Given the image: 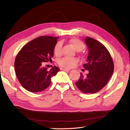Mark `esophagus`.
<instances>
[{
	"mask_svg": "<svg viewBox=\"0 0 130 130\" xmlns=\"http://www.w3.org/2000/svg\"><path fill=\"white\" fill-rule=\"evenodd\" d=\"M60 69L61 70H64V71H70L69 69H67V68H61Z\"/></svg>",
	"mask_w": 130,
	"mask_h": 130,
	"instance_id": "esophagus-1",
	"label": "esophagus"
}]
</instances>
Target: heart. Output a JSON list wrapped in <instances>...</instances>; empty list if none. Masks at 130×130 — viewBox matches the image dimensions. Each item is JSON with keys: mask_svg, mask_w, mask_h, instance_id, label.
<instances>
[{"mask_svg": "<svg viewBox=\"0 0 130 130\" xmlns=\"http://www.w3.org/2000/svg\"><path fill=\"white\" fill-rule=\"evenodd\" d=\"M69 43L74 49L78 52L81 51L85 48L84 43L78 38H73L69 41ZM62 53V44L61 42L57 43L54 48V53L57 57L61 56ZM78 62V60L76 58H69L63 57L58 61V64L63 68H72L75 67Z\"/></svg>", "mask_w": 130, "mask_h": 130, "instance_id": "heart-1", "label": "heart"}]
</instances>
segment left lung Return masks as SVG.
<instances>
[{
	"instance_id": "1",
	"label": "left lung",
	"mask_w": 130,
	"mask_h": 130,
	"mask_svg": "<svg viewBox=\"0 0 130 130\" xmlns=\"http://www.w3.org/2000/svg\"><path fill=\"white\" fill-rule=\"evenodd\" d=\"M85 42L89 49L87 62L83 65L89 73L76 82L79 90L85 93H94L103 89L113 74V62L108 50L100 42L87 37Z\"/></svg>"
}]
</instances>
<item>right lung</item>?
<instances>
[{
	"label": "right lung",
	"mask_w": 130,
	"mask_h": 130,
	"mask_svg": "<svg viewBox=\"0 0 130 130\" xmlns=\"http://www.w3.org/2000/svg\"><path fill=\"white\" fill-rule=\"evenodd\" d=\"M58 37L40 36L26 43L15 58L17 78L24 88L32 92L42 91L49 86L51 78L60 69L54 66L50 70L43 67L52 62Z\"/></svg>",
	"instance_id": "add662e5"
}]
</instances>
